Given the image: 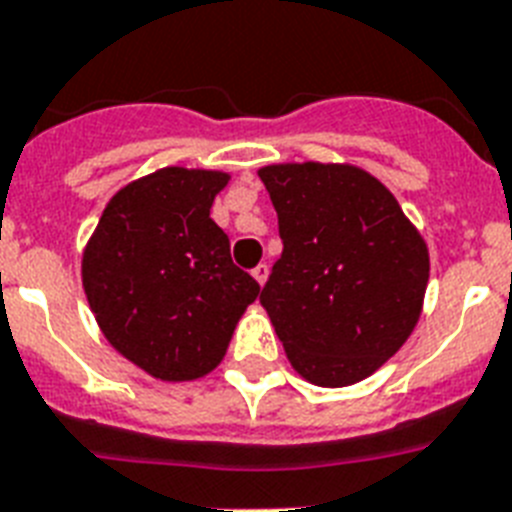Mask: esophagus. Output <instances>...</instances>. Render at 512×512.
<instances>
[{
	"mask_svg": "<svg viewBox=\"0 0 512 512\" xmlns=\"http://www.w3.org/2000/svg\"><path fill=\"white\" fill-rule=\"evenodd\" d=\"M267 275H269L267 264H259V267H253V277H256V282H259V285H264V282H267Z\"/></svg>",
	"mask_w": 512,
	"mask_h": 512,
	"instance_id": "34e87169",
	"label": "esophagus"
}]
</instances>
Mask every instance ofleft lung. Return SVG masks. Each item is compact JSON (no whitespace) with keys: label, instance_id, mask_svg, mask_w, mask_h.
Wrapping results in <instances>:
<instances>
[{"label":"left lung","instance_id":"obj_1","mask_svg":"<svg viewBox=\"0 0 512 512\" xmlns=\"http://www.w3.org/2000/svg\"><path fill=\"white\" fill-rule=\"evenodd\" d=\"M259 177L282 240L261 304L306 380L351 386L410 338L428 285V248L367 171L282 163Z\"/></svg>","mask_w":512,"mask_h":512}]
</instances>
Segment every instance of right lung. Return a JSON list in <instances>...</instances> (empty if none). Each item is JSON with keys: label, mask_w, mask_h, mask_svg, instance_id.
<instances>
[{"label": "right lung", "mask_w": 512, "mask_h": 512, "mask_svg": "<svg viewBox=\"0 0 512 512\" xmlns=\"http://www.w3.org/2000/svg\"><path fill=\"white\" fill-rule=\"evenodd\" d=\"M227 179L177 166L137 179L110 198L84 251V290L102 333L153 378L214 370L259 296L211 219Z\"/></svg>", "instance_id": "add662e5"}]
</instances>
